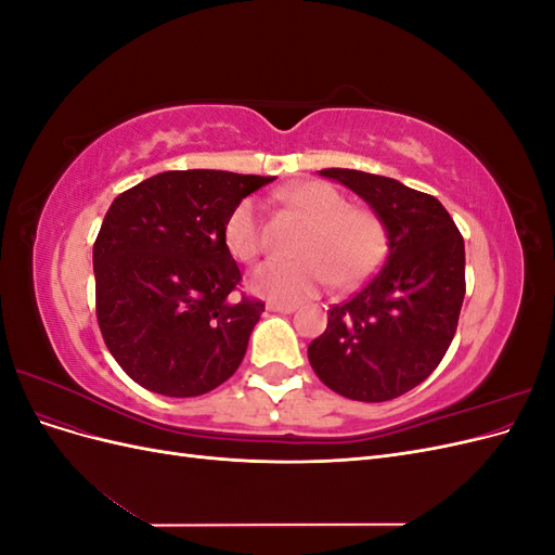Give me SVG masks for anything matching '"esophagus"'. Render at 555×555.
<instances>
[{"label": "esophagus", "instance_id": "esophagus-1", "mask_svg": "<svg viewBox=\"0 0 555 555\" xmlns=\"http://www.w3.org/2000/svg\"><path fill=\"white\" fill-rule=\"evenodd\" d=\"M266 310H268V312L292 314V312H296V306H292V304H268V306H266Z\"/></svg>", "mask_w": 555, "mask_h": 555}]
</instances>
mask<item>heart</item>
<instances>
[{
	"label": "heart",
	"mask_w": 555,
	"mask_h": 555,
	"mask_svg": "<svg viewBox=\"0 0 555 555\" xmlns=\"http://www.w3.org/2000/svg\"><path fill=\"white\" fill-rule=\"evenodd\" d=\"M308 227L294 247L296 261H266L247 278V289L273 304H298L333 282L338 289L359 287L386 255V229L367 208L347 206L331 184L308 180L280 194ZM224 245L233 259L251 261L261 251L255 201L243 198L224 222Z\"/></svg>",
	"instance_id": "1"
}]
</instances>
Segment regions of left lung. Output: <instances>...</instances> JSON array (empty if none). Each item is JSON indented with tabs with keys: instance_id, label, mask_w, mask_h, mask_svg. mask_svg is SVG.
Instances as JSON below:
<instances>
[{
	"instance_id": "left-lung-1",
	"label": "left lung",
	"mask_w": 555,
	"mask_h": 555,
	"mask_svg": "<svg viewBox=\"0 0 555 555\" xmlns=\"http://www.w3.org/2000/svg\"><path fill=\"white\" fill-rule=\"evenodd\" d=\"M319 176L363 198L386 229L379 273L308 347L317 377L351 400L384 402L422 384L453 340L465 296V245L438 198L354 169Z\"/></svg>"
}]
</instances>
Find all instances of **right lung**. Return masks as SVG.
<instances>
[{
  "label": "right lung",
  "instance_id": "right-lung-1",
  "mask_svg": "<svg viewBox=\"0 0 555 555\" xmlns=\"http://www.w3.org/2000/svg\"><path fill=\"white\" fill-rule=\"evenodd\" d=\"M271 180L166 171L111 204L92 249L96 319L113 359L143 389L192 398L238 371L263 304L229 298L241 271L224 222Z\"/></svg>",
  "mask_w": 555,
  "mask_h": 555
}]
</instances>
